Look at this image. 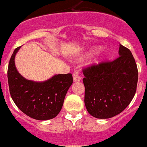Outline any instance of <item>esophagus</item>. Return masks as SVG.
Here are the masks:
<instances>
[{"instance_id":"34e87169","label":"esophagus","mask_w":147,"mask_h":147,"mask_svg":"<svg viewBox=\"0 0 147 147\" xmlns=\"http://www.w3.org/2000/svg\"><path fill=\"white\" fill-rule=\"evenodd\" d=\"M73 78H74V81H75V82L81 81V76H80V71L79 70H75L74 72Z\"/></svg>"}]
</instances>
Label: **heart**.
<instances>
[{
    "label": "heart",
    "instance_id": "1",
    "mask_svg": "<svg viewBox=\"0 0 147 147\" xmlns=\"http://www.w3.org/2000/svg\"><path fill=\"white\" fill-rule=\"evenodd\" d=\"M98 49H99V48H98V47H97V48H93V49H91V50H90L89 54L92 55V53H94V52H96V51H98ZM103 57H104V54H102L101 55H100V57L98 58V59H97V62H99V61L101 60L102 59V58H103Z\"/></svg>",
    "mask_w": 147,
    "mask_h": 147
}]
</instances>
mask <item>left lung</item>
I'll use <instances>...</instances> for the list:
<instances>
[{"label": "left lung", "mask_w": 147, "mask_h": 147, "mask_svg": "<svg viewBox=\"0 0 147 147\" xmlns=\"http://www.w3.org/2000/svg\"><path fill=\"white\" fill-rule=\"evenodd\" d=\"M119 56L83 69L84 104L94 117L107 119L121 113L136 92L138 69L128 49L120 45Z\"/></svg>", "instance_id": "8db88e82"}]
</instances>
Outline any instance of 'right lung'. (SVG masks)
I'll list each match as a JSON object with an SVG mask.
<instances>
[{
	"label": "right lung",
	"mask_w": 147,
	"mask_h": 147,
	"mask_svg": "<svg viewBox=\"0 0 147 147\" xmlns=\"http://www.w3.org/2000/svg\"><path fill=\"white\" fill-rule=\"evenodd\" d=\"M15 49L7 68L9 92L14 102L22 112L32 118L45 121L57 116L73 83L71 74H57L43 82L26 80L16 68Z\"/></svg>",
	"instance_id": "add662e5"
}]
</instances>
